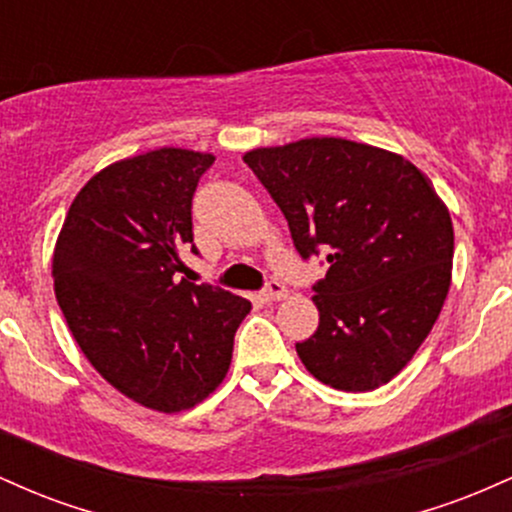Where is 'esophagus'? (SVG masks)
Instances as JSON below:
<instances>
[{"instance_id": "34e87169", "label": "esophagus", "mask_w": 512, "mask_h": 512, "mask_svg": "<svg viewBox=\"0 0 512 512\" xmlns=\"http://www.w3.org/2000/svg\"><path fill=\"white\" fill-rule=\"evenodd\" d=\"M286 286L281 284V281H276V279H272V281H267V286H264V291H262V296H264V301H281V298H286Z\"/></svg>"}]
</instances>
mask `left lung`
I'll return each instance as SVG.
<instances>
[{
  "instance_id": "left-lung-1",
  "label": "left lung",
  "mask_w": 512,
  "mask_h": 512,
  "mask_svg": "<svg viewBox=\"0 0 512 512\" xmlns=\"http://www.w3.org/2000/svg\"><path fill=\"white\" fill-rule=\"evenodd\" d=\"M289 221L298 255L327 252L313 286L317 332L296 344L320 383L368 392L390 383L436 325L450 289V211L407 158L339 137L243 156Z\"/></svg>"
}]
</instances>
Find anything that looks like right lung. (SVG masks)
I'll return each instance as SVG.
<instances>
[{"label": "right lung", "mask_w": 512, "mask_h": 512, "mask_svg": "<svg viewBox=\"0 0 512 512\" xmlns=\"http://www.w3.org/2000/svg\"><path fill=\"white\" fill-rule=\"evenodd\" d=\"M214 163L190 149L146 151L81 187L52 255L55 296L76 344L115 390L175 414L226 378L250 301L178 279L192 245V197Z\"/></svg>", "instance_id": "obj_1"}]
</instances>
